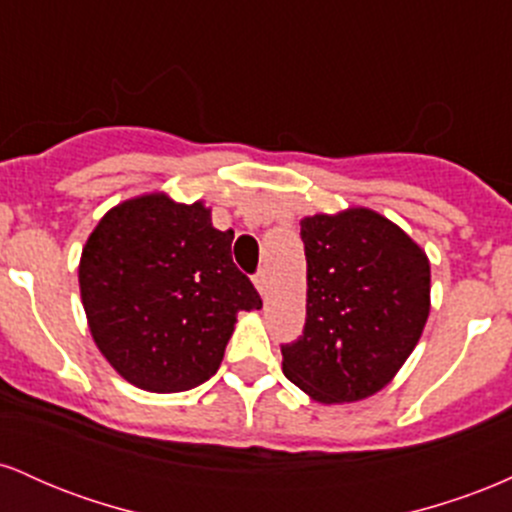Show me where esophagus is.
<instances>
[{
	"mask_svg": "<svg viewBox=\"0 0 512 512\" xmlns=\"http://www.w3.org/2000/svg\"><path fill=\"white\" fill-rule=\"evenodd\" d=\"M255 286H257V291L262 293V296H267V291H269V272L267 269H260V272L255 274Z\"/></svg>",
	"mask_w": 512,
	"mask_h": 512,
	"instance_id": "1",
	"label": "esophagus"
}]
</instances>
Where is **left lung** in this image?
Listing matches in <instances>:
<instances>
[{
    "mask_svg": "<svg viewBox=\"0 0 512 512\" xmlns=\"http://www.w3.org/2000/svg\"><path fill=\"white\" fill-rule=\"evenodd\" d=\"M305 327L281 346L284 375L322 404L380 392L404 366L431 310V264L397 223L351 207L301 221Z\"/></svg>",
    "mask_w": 512,
    "mask_h": 512,
    "instance_id": "8db88e82",
    "label": "left lung"
}]
</instances>
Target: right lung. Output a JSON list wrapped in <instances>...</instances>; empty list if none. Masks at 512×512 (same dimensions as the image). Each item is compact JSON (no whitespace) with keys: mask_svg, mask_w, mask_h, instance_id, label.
Masks as SVG:
<instances>
[{"mask_svg":"<svg viewBox=\"0 0 512 512\" xmlns=\"http://www.w3.org/2000/svg\"><path fill=\"white\" fill-rule=\"evenodd\" d=\"M231 243L211 209L166 192L127 199L98 221L81 252V303L93 342L127 383L182 392L219 370L240 310L262 308Z\"/></svg>","mask_w":512,"mask_h":512,"instance_id":"right-lung-1","label":"right lung"}]
</instances>
